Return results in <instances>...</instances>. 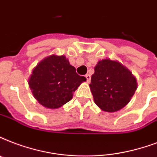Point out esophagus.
I'll return each instance as SVG.
<instances>
[{
	"label": "esophagus",
	"mask_w": 157,
	"mask_h": 157,
	"mask_svg": "<svg viewBox=\"0 0 157 157\" xmlns=\"http://www.w3.org/2000/svg\"><path fill=\"white\" fill-rule=\"evenodd\" d=\"M86 80H87V82L89 83L90 81V78H91V76H90V74H86Z\"/></svg>",
	"instance_id": "34e87169"
}]
</instances>
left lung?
Returning <instances> with one entry per match:
<instances>
[{
    "label": "left lung",
    "instance_id": "8db88e82",
    "mask_svg": "<svg viewBox=\"0 0 157 157\" xmlns=\"http://www.w3.org/2000/svg\"><path fill=\"white\" fill-rule=\"evenodd\" d=\"M137 88V79L116 60H100L94 67L90 89L95 105L105 112L113 113L125 107Z\"/></svg>",
    "mask_w": 157,
    "mask_h": 157
}]
</instances>
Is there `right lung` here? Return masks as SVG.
Masks as SVG:
<instances>
[{"label":"right lung","instance_id":"add662e5","mask_svg":"<svg viewBox=\"0 0 157 157\" xmlns=\"http://www.w3.org/2000/svg\"><path fill=\"white\" fill-rule=\"evenodd\" d=\"M85 76H79L64 55L52 54L33 69L29 86L37 101L48 109L62 107L72 99Z\"/></svg>","mask_w":157,"mask_h":157}]
</instances>
